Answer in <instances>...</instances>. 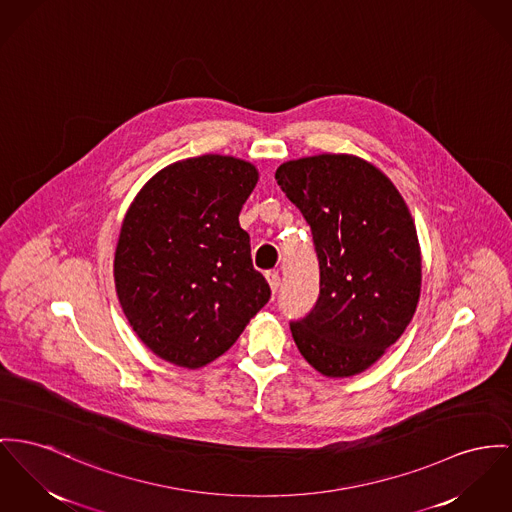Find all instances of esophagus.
I'll return each instance as SVG.
<instances>
[{"mask_svg":"<svg viewBox=\"0 0 512 512\" xmlns=\"http://www.w3.org/2000/svg\"><path fill=\"white\" fill-rule=\"evenodd\" d=\"M266 279H268V283H270V289H272V293H275V291L279 289V283H281V279H279V273L268 272L266 273Z\"/></svg>","mask_w":512,"mask_h":512,"instance_id":"1","label":"esophagus"}]
</instances>
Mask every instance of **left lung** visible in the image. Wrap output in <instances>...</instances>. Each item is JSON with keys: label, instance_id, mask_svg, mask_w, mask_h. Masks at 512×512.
Wrapping results in <instances>:
<instances>
[{"label": "left lung", "instance_id": "left-lung-1", "mask_svg": "<svg viewBox=\"0 0 512 512\" xmlns=\"http://www.w3.org/2000/svg\"><path fill=\"white\" fill-rule=\"evenodd\" d=\"M312 231L320 295L291 322L301 355L322 375L363 373L408 328L421 293V250L390 178L355 155H314L275 171Z\"/></svg>", "mask_w": 512, "mask_h": 512}]
</instances>
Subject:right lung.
<instances>
[{"label": "right lung", "mask_w": 512, "mask_h": 512, "mask_svg": "<svg viewBox=\"0 0 512 512\" xmlns=\"http://www.w3.org/2000/svg\"><path fill=\"white\" fill-rule=\"evenodd\" d=\"M256 182V167L242 159H184L157 172L122 221L118 301L137 338L172 365L215 361L270 301L239 225Z\"/></svg>", "instance_id": "obj_1"}]
</instances>
